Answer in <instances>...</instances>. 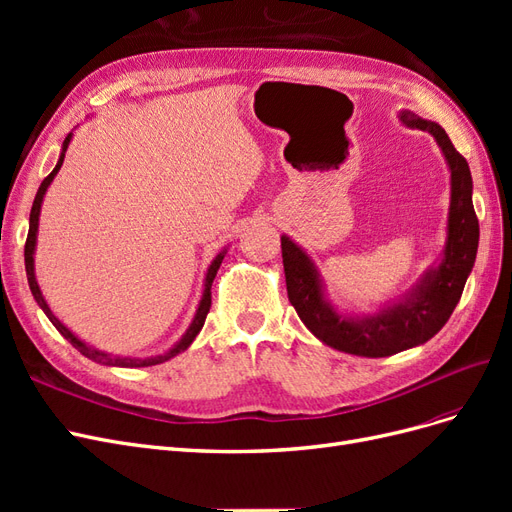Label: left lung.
Masks as SVG:
<instances>
[{"mask_svg":"<svg viewBox=\"0 0 512 512\" xmlns=\"http://www.w3.org/2000/svg\"><path fill=\"white\" fill-rule=\"evenodd\" d=\"M406 126L433 134L451 168V211L448 239L438 269H431L416 290L389 309L363 320L339 316L324 301L312 260L288 237H282L286 288L292 307L320 342L356 356L378 359L425 344L451 318L478 250V218L472 205V175L466 158L453 147L448 134L433 121L401 113Z\"/></svg>","mask_w":512,"mask_h":512,"instance_id":"obj_1","label":"left lung"}]
</instances>
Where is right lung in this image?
I'll return each mask as SVG.
<instances>
[{
    "mask_svg": "<svg viewBox=\"0 0 512 512\" xmlns=\"http://www.w3.org/2000/svg\"><path fill=\"white\" fill-rule=\"evenodd\" d=\"M70 138H72V134H68V136H66L64 149H61V156H59L57 166L53 168V173H51L49 177H44V181L40 183L38 194H36V198H34V205H32V213H29V232H27V241H25V271H27V282H29V288H32L34 299H36V301H38V305L42 307V312H44L46 316H49V320L53 322V327H55L61 335H64V337L68 339V342H70L76 350H79L83 356H87V359L96 361V363H102V365H117V367H149V365H160V363H164V361H168V359H173V356H177L179 352H183L185 348H188V346L194 342V337L198 335V331L203 329L205 318H207L209 309H211V284H213V280H215V273H218V269H220V265H222L224 252H222V254H218V258H215V260L211 262V267H209L207 277H205V292H203V299H200V305H198V309H196V316H194V320H192V324H190L188 333H185V335L181 337V342H179L175 348H170V350H168V352H164V354L151 356V359H121V356L104 354V352H100V350H94V348H89L87 344H83L79 337L72 335V333L64 327V324H61V322L53 316V312L49 309V305H46V301H44V297H42V292H40L38 282H36V275H34V250H36V232H38V218H40L42 198H44L46 188H49V185H51L53 177L57 175V170L61 168V164H64L66 149H68Z\"/></svg>",
    "mask_w": 512,
    "mask_h": 512,
    "instance_id": "obj_1",
    "label": "right lung"
}]
</instances>
